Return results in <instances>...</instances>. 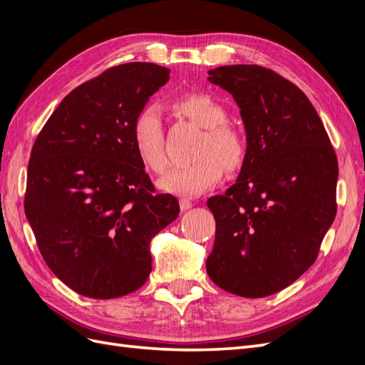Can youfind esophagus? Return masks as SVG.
Wrapping results in <instances>:
<instances>
[{
  "instance_id": "34e87169",
  "label": "esophagus",
  "mask_w": 365,
  "mask_h": 365,
  "mask_svg": "<svg viewBox=\"0 0 365 365\" xmlns=\"http://www.w3.org/2000/svg\"><path fill=\"white\" fill-rule=\"evenodd\" d=\"M180 207H181V212H187V210L193 207V202H190L189 200H180Z\"/></svg>"
}]
</instances>
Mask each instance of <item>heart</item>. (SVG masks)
I'll list each match as a JSON object with an SVG mask.
<instances>
[{
  "instance_id": "1",
  "label": "heart",
  "mask_w": 365,
  "mask_h": 365,
  "mask_svg": "<svg viewBox=\"0 0 365 365\" xmlns=\"http://www.w3.org/2000/svg\"><path fill=\"white\" fill-rule=\"evenodd\" d=\"M180 114L205 129L192 164L176 165L158 181V187L170 195L197 196L215 187L228 170L239 169L247 157V140L233 125L227 123V109L213 96L190 93L175 102ZM132 141L140 161L153 173L168 168L164 152L161 114L155 106L140 109L132 123Z\"/></svg>"
}]
</instances>
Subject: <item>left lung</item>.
I'll use <instances>...</instances> for the list:
<instances>
[{"label": "left lung", "instance_id": "8db88e82", "mask_svg": "<svg viewBox=\"0 0 365 365\" xmlns=\"http://www.w3.org/2000/svg\"><path fill=\"white\" fill-rule=\"evenodd\" d=\"M208 81L240 108L248 150L236 182L207 201L216 220L207 274L227 292L268 297L318 256L336 215V155L306 94L280 74L225 65Z\"/></svg>", "mask_w": 365, "mask_h": 365}]
</instances>
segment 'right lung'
<instances>
[{"instance_id": "right-lung-1", "label": "right lung", "mask_w": 365, "mask_h": 365, "mask_svg": "<svg viewBox=\"0 0 365 365\" xmlns=\"http://www.w3.org/2000/svg\"><path fill=\"white\" fill-rule=\"evenodd\" d=\"M169 68L113 67L63 98L33 145L24 210L43 260L90 298L141 288L152 271V237L180 215L157 193L132 141V123Z\"/></svg>"}]
</instances>
